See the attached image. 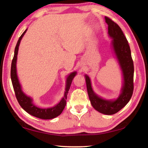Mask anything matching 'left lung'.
<instances>
[{"label": "left lung", "instance_id": "1", "mask_svg": "<svg viewBox=\"0 0 148 148\" xmlns=\"http://www.w3.org/2000/svg\"><path fill=\"white\" fill-rule=\"evenodd\" d=\"M105 21L108 25V33L112 39V48L122 73L123 84L119 96L114 99H106L99 96L92 89L88 75L84 76L92 106L101 114L113 115L126 106L131 98L134 89V64L131 49L121 28L108 17H105Z\"/></svg>", "mask_w": 148, "mask_h": 148}]
</instances>
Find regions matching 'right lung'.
<instances>
[{"label": "right lung", "mask_w": 148, "mask_h": 148, "mask_svg": "<svg viewBox=\"0 0 148 148\" xmlns=\"http://www.w3.org/2000/svg\"><path fill=\"white\" fill-rule=\"evenodd\" d=\"M27 31V29L21 34V36L19 37L18 41H17L16 46L15 47L14 58L12 62L11 79L15 91V94H16L17 100L18 101L19 104H20V106L22 107V108L25 111H26L30 115H32V116L42 119H53L55 117L59 116L62 113L65 106H66V100L67 98V95L69 93V91L70 87L71 86L72 80H73L74 77L76 76L77 72H72L67 76L66 79V85H65V91L64 92V96L59 103L55 105L54 106L44 108H40L37 106L33 102V99L23 92L17 73L16 64L19 46L21 39L23 37L24 34L26 33Z\"/></svg>", "instance_id": "obj_1"}]
</instances>
